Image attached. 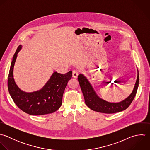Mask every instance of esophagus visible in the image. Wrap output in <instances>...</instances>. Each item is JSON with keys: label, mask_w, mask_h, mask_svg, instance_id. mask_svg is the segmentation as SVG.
Masks as SVG:
<instances>
[{"label": "esophagus", "mask_w": 150, "mask_h": 150, "mask_svg": "<svg viewBox=\"0 0 150 150\" xmlns=\"http://www.w3.org/2000/svg\"><path fill=\"white\" fill-rule=\"evenodd\" d=\"M79 74V72L77 70H73L72 71V77L73 78H76Z\"/></svg>", "instance_id": "1"}]
</instances>
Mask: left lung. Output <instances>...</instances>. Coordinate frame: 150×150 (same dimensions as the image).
Masks as SVG:
<instances>
[{"mask_svg":"<svg viewBox=\"0 0 150 150\" xmlns=\"http://www.w3.org/2000/svg\"><path fill=\"white\" fill-rule=\"evenodd\" d=\"M78 80L87 106L92 110L98 112L112 114L125 110L130 105L137 91L139 75L138 72L137 81L132 93L128 98L119 103H110L100 99L96 95L88 79L82 74L78 75Z\"/></svg>","mask_w":150,"mask_h":150,"instance_id":"8db88e82","label":"left lung"}]
</instances>
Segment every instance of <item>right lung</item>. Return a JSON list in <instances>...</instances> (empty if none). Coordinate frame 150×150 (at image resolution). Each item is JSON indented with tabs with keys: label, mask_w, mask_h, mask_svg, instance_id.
<instances>
[{
	"label": "right lung",
	"mask_w": 150,
	"mask_h": 150,
	"mask_svg": "<svg viewBox=\"0 0 150 150\" xmlns=\"http://www.w3.org/2000/svg\"><path fill=\"white\" fill-rule=\"evenodd\" d=\"M21 48L19 45L11 64L7 86L9 93L17 106L30 115H44L57 111L62 105V96L68 81L72 78L71 71L65 74L54 72L50 80L40 91L26 93L21 91L13 78V68L17 54Z\"/></svg>",
	"instance_id": "1"
}]
</instances>
